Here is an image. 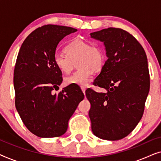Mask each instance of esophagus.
I'll use <instances>...</instances> for the list:
<instances>
[{
	"instance_id": "esophagus-1",
	"label": "esophagus",
	"mask_w": 161,
	"mask_h": 161,
	"mask_svg": "<svg viewBox=\"0 0 161 161\" xmlns=\"http://www.w3.org/2000/svg\"><path fill=\"white\" fill-rule=\"evenodd\" d=\"M80 89H81V90H82V92H83V93H85V91H86V87L85 86H81L80 87Z\"/></svg>"
}]
</instances>
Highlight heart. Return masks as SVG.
Masks as SVG:
<instances>
[{
  "label": "heart",
  "mask_w": 161,
  "mask_h": 161,
  "mask_svg": "<svg viewBox=\"0 0 161 161\" xmlns=\"http://www.w3.org/2000/svg\"><path fill=\"white\" fill-rule=\"evenodd\" d=\"M65 51L67 55L55 54L54 63L58 69L64 73H69L78 60L77 67L79 69L66 77L64 82L67 85H86L93 72L100 71L104 65L105 56L102 48L80 39L72 41L66 47Z\"/></svg>",
  "instance_id": "b5f03b06"
}]
</instances>
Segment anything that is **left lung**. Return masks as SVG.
<instances>
[{
	"label": "left lung",
	"instance_id": "obj_1",
	"mask_svg": "<svg viewBox=\"0 0 161 161\" xmlns=\"http://www.w3.org/2000/svg\"><path fill=\"white\" fill-rule=\"evenodd\" d=\"M104 44L108 59L94 85L106 90L86 92L89 116L97 137L116 141L129 135L140 122L149 91L146 53L130 34L108 28L90 34Z\"/></svg>",
	"mask_w": 161,
	"mask_h": 161
}]
</instances>
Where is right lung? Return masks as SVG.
Instances as JSON below:
<instances>
[{
    "label": "right lung",
    "instance_id": "1",
    "mask_svg": "<svg viewBox=\"0 0 161 161\" xmlns=\"http://www.w3.org/2000/svg\"><path fill=\"white\" fill-rule=\"evenodd\" d=\"M62 25L42 26L22 44L14 72L15 106L22 121L40 138L58 137L66 133L68 122L84 94L68 86L53 94L62 83V72L54 63L59 42L77 31Z\"/></svg>",
    "mask_w": 161,
    "mask_h": 161
}]
</instances>
